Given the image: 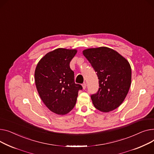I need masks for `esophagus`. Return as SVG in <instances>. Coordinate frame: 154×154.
Instances as JSON below:
<instances>
[{"label": "esophagus", "instance_id": "1", "mask_svg": "<svg viewBox=\"0 0 154 154\" xmlns=\"http://www.w3.org/2000/svg\"><path fill=\"white\" fill-rule=\"evenodd\" d=\"M82 86H83V89H86V84L85 83H84L82 85Z\"/></svg>", "mask_w": 154, "mask_h": 154}]
</instances>
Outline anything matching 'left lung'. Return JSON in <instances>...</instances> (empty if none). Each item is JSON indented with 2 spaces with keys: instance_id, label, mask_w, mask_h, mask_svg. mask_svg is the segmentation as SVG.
Returning a JSON list of instances; mask_svg holds the SVG:
<instances>
[{
  "instance_id": "left-lung-1",
  "label": "left lung",
  "mask_w": 154,
  "mask_h": 154,
  "mask_svg": "<svg viewBox=\"0 0 154 154\" xmlns=\"http://www.w3.org/2000/svg\"><path fill=\"white\" fill-rule=\"evenodd\" d=\"M99 79V89L91 95L94 107L107 112L118 107L127 96L131 83L129 63L117 51L107 47L83 51Z\"/></svg>"
}]
</instances>
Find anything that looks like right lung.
<instances>
[{"label": "right lung", "mask_w": 154, "mask_h": 154, "mask_svg": "<svg viewBox=\"0 0 154 154\" xmlns=\"http://www.w3.org/2000/svg\"><path fill=\"white\" fill-rule=\"evenodd\" d=\"M77 51L57 48L48 53L37 64L35 81L43 103L57 114L68 113L75 107L82 86L75 83L69 63Z\"/></svg>", "instance_id": "right-lung-1"}]
</instances>
